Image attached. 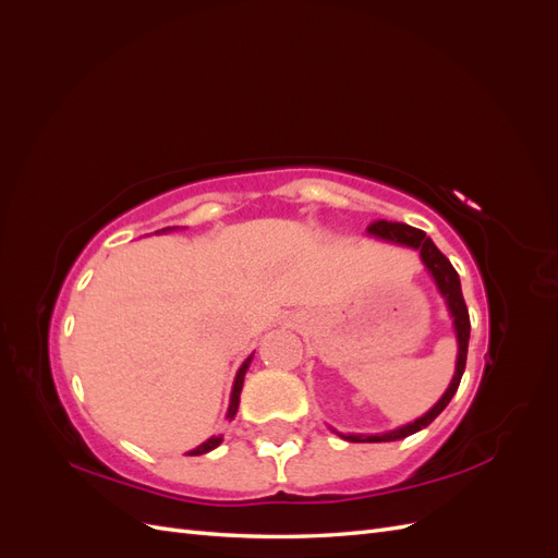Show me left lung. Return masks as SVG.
Segmentation results:
<instances>
[{
  "mask_svg": "<svg viewBox=\"0 0 558 558\" xmlns=\"http://www.w3.org/2000/svg\"><path fill=\"white\" fill-rule=\"evenodd\" d=\"M367 232L373 234V238H379L384 242H393L400 246H410L416 248L421 253V260H424L426 269L430 272V277L435 279L437 291L445 298L449 314L453 318V330H456V340H459V356H456V373L453 379L449 384V388L445 391V396L435 402V408L428 410L424 416H418L416 421L408 426H400L391 433H381V435H342L344 440L349 442H393V440H402V437H408L412 433H418L421 428H426L430 421L440 414L449 400L453 398V393L459 391V384L463 377V369H465V359H468V340H470V316H468V307H465V300L461 293V279L456 275L453 265L449 263V258L445 253L433 244L430 238H426L424 230L412 228V226H404V223H393V221H375L369 223Z\"/></svg>",
  "mask_w": 558,
  "mask_h": 558,
  "instance_id": "8db88e82",
  "label": "left lung"
}]
</instances>
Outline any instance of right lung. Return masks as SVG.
Returning a JSON list of instances; mask_svg holds the SVG:
<instances>
[{
    "instance_id": "right-lung-1",
    "label": "right lung",
    "mask_w": 558,
    "mask_h": 558,
    "mask_svg": "<svg viewBox=\"0 0 558 558\" xmlns=\"http://www.w3.org/2000/svg\"><path fill=\"white\" fill-rule=\"evenodd\" d=\"M167 230H174V228H162V232H167ZM251 359H253V356H248V359L242 363V367L238 369V377H234V384H232V396H230V408H228V418H234V414H238V408H240V393H242L244 375H246V369H248V365H251ZM221 442H223V437H221V435H218V437H209L207 442H202L199 447H195L193 451H189V456L207 453V451L216 449V447L221 445Z\"/></svg>"
}]
</instances>
